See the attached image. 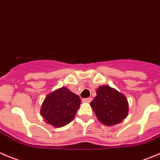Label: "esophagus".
Returning a JSON list of instances; mask_svg holds the SVG:
<instances>
[{"mask_svg":"<svg viewBox=\"0 0 160 160\" xmlns=\"http://www.w3.org/2000/svg\"><path fill=\"white\" fill-rule=\"evenodd\" d=\"M83 101L84 102H91L92 101V98H83Z\"/></svg>","mask_w":160,"mask_h":160,"instance_id":"1","label":"esophagus"}]
</instances>
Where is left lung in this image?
I'll return each instance as SVG.
<instances>
[{"label":"left lung","instance_id":"obj_1","mask_svg":"<svg viewBox=\"0 0 160 160\" xmlns=\"http://www.w3.org/2000/svg\"><path fill=\"white\" fill-rule=\"evenodd\" d=\"M97 95L90 103L96 116L105 126L119 123L128 114V102L126 96L107 85L100 86Z\"/></svg>","mask_w":160,"mask_h":160}]
</instances>
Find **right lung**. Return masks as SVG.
<instances>
[{
  "label": "right lung",
  "instance_id": "obj_1",
  "mask_svg": "<svg viewBox=\"0 0 160 160\" xmlns=\"http://www.w3.org/2000/svg\"><path fill=\"white\" fill-rule=\"evenodd\" d=\"M81 103L80 97L66 88H61L47 95L41 108L45 122L62 128L74 119Z\"/></svg>",
  "mask_w": 160,
  "mask_h": 160
}]
</instances>
